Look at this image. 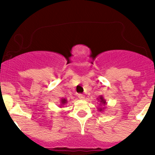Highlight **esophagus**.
Segmentation results:
<instances>
[{
	"label": "esophagus",
	"mask_w": 155,
	"mask_h": 155,
	"mask_svg": "<svg viewBox=\"0 0 155 155\" xmlns=\"http://www.w3.org/2000/svg\"><path fill=\"white\" fill-rule=\"evenodd\" d=\"M78 97L81 100H83L84 98H85V95L82 94H78Z\"/></svg>",
	"instance_id": "obj_1"
}]
</instances>
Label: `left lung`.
<instances>
[{
	"instance_id": "1",
	"label": "left lung",
	"mask_w": 155,
	"mask_h": 155,
	"mask_svg": "<svg viewBox=\"0 0 155 155\" xmlns=\"http://www.w3.org/2000/svg\"><path fill=\"white\" fill-rule=\"evenodd\" d=\"M99 101H100V102L101 103V104H104V105H105V104H106V101L104 99V97H103L102 96H100ZM104 109H103V108H99L100 112H101V111H102Z\"/></svg>"
}]
</instances>
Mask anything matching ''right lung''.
I'll list each match as a JSON object with an SVG mask.
<instances>
[{
  "instance_id": "add662e5",
  "label": "right lung",
  "mask_w": 155,
  "mask_h": 155,
  "mask_svg": "<svg viewBox=\"0 0 155 155\" xmlns=\"http://www.w3.org/2000/svg\"><path fill=\"white\" fill-rule=\"evenodd\" d=\"M61 106L64 105V104H66L67 103H68V101H67L66 99H61Z\"/></svg>"
}]
</instances>
